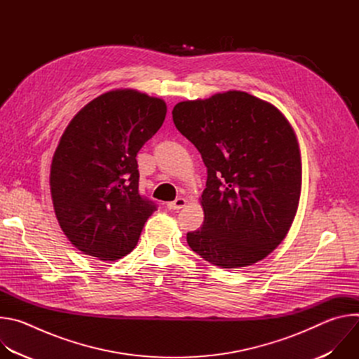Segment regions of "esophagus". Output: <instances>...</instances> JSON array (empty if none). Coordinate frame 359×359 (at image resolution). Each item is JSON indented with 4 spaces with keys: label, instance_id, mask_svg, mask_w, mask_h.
Segmentation results:
<instances>
[{
    "label": "esophagus",
    "instance_id": "34e87169",
    "mask_svg": "<svg viewBox=\"0 0 359 359\" xmlns=\"http://www.w3.org/2000/svg\"><path fill=\"white\" fill-rule=\"evenodd\" d=\"M186 203H187V200L184 197H179L175 201L168 203V209H170V210H180V209H183L186 206Z\"/></svg>",
    "mask_w": 359,
    "mask_h": 359
}]
</instances>
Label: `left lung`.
Wrapping results in <instances>:
<instances>
[{
    "instance_id": "obj_1",
    "label": "left lung",
    "mask_w": 359,
    "mask_h": 359,
    "mask_svg": "<svg viewBox=\"0 0 359 359\" xmlns=\"http://www.w3.org/2000/svg\"><path fill=\"white\" fill-rule=\"evenodd\" d=\"M172 115L208 168L203 227L187 233V244L222 269L266 259L285 238L299 203L292 126L270 102L241 90L179 102Z\"/></svg>"
}]
</instances>
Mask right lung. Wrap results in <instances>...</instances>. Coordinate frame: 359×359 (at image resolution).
Returning a JSON list of instances; mask_svg holds the SVG:
<instances>
[{"mask_svg":"<svg viewBox=\"0 0 359 359\" xmlns=\"http://www.w3.org/2000/svg\"><path fill=\"white\" fill-rule=\"evenodd\" d=\"M166 112L161 97L115 89L86 104L62 133L50 197L64 234L83 254L115 262L137 244L156 206L139 194L136 155Z\"/></svg>","mask_w":359,"mask_h":359,"instance_id":"obj_1","label":"right lung"}]
</instances>
